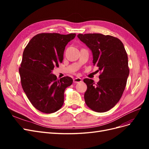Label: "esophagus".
I'll list each match as a JSON object with an SVG mask.
<instances>
[{"label": "esophagus", "mask_w": 149, "mask_h": 149, "mask_svg": "<svg viewBox=\"0 0 149 149\" xmlns=\"http://www.w3.org/2000/svg\"><path fill=\"white\" fill-rule=\"evenodd\" d=\"M82 81H83V79L81 78H79V77L75 78L73 79V82L74 83H79V82H81Z\"/></svg>", "instance_id": "34e87169"}]
</instances>
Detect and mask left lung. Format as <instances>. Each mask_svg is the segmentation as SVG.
Wrapping results in <instances>:
<instances>
[{
	"label": "left lung",
	"instance_id": "left-lung-1",
	"mask_svg": "<svg viewBox=\"0 0 149 149\" xmlns=\"http://www.w3.org/2000/svg\"><path fill=\"white\" fill-rule=\"evenodd\" d=\"M78 38L91 49L93 65L101 72L97 84L83 80L87 85L85 102L94 111L106 112L118 102L125 88L129 74L127 53L120 40L111 35L78 34Z\"/></svg>",
	"mask_w": 149,
	"mask_h": 149
}]
</instances>
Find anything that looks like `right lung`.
Wrapping results in <instances>:
<instances>
[{
	"instance_id": "1",
	"label": "right lung",
	"mask_w": 149,
	"mask_h": 149,
	"mask_svg": "<svg viewBox=\"0 0 149 149\" xmlns=\"http://www.w3.org/2000/svg\"><path fill=\"white\" fill-rule=\"evenodd\" d=\"M75 33H40L25 47L19 69L22 86L32 105L46 114L59 110L64 102L65 89L73 79L65 76L58 79L52 73L63 60L66 45Z\"/></svg>"
}]
</instances>
